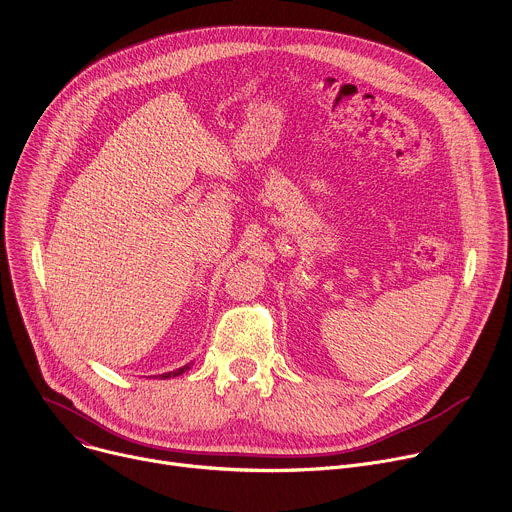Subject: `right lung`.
I'll use <instances>...</instances> for the list:
<instances>
[{
	"label": "right lung",
	"instance_id": "obj_1",
	"mask_svg": "<svg viewBox=\"0 0 512 512\" xmlns=\"http://www.w3.org/2000/svg\"><path fill=\"white\" fill-rule=\"evenodd\" d=\"M190 369V364H184L182 369H176V371H172V373H164V375H160L162 379H172V377H178V375H182V373H186Z\"/></svg>",
	"mask_w": 512,
	"mask_h": 512
}]
</instances>
